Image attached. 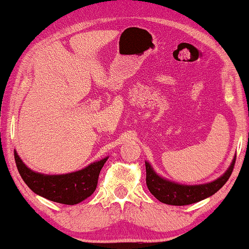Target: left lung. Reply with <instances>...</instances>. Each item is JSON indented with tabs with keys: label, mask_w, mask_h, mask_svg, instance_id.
<instances>
[{
	"label": "left lung",
	"mask_w": 249,
	"mask_h": 249,
	"mask_svg": "<svg viewBox=\"0 0 249 249\" xmlns=\"http://www.w3.org/2000/svg\"><path fill=\"white\" fill-rule=\"evenodd\" d=\"M234 162L235 157L232 160L229 169L213 181L200 185H184L163 178L156 174L150 163L146 161V184L150 193L161 202L171 206H186L207 199L221 190L232 174Z\"/></svg>",
	"instance_id": "left-lung-1"
}]
</instances>
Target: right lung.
<instances>
[{
    "label": "right lung",
    "mask_w": 249,
    "mask_h": 249,
    "mask_svg": "<svg viewBox=\"0 0 249 249\" xmlns=\"http://www.w3.org/2000/svg\"><path fill=\"white\" fill-rule=\"evenodd\" d=\"M17 169L25 184L40 196L63 204H77L95 191L97 179L108 157L90 163L84 169L63 175H45L36 172L21 161L15 150Z\"/></svg>",
    "instance_id": "right-lung-1"
}]
</instances>
